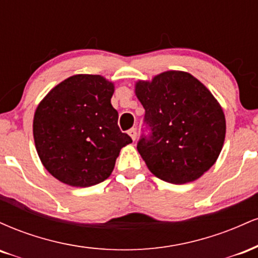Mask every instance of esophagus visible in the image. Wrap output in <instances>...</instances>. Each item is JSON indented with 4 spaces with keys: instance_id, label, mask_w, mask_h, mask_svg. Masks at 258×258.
<instances>
[{
    "instance_id": "obj_1",
    "label": "esophagus",
    "mask_w": 258,
    "mask_h": 258,
    "mask_svg": "<svg viewBox=\"0 0 258 258\" xmlns=\"http://www.w3.org/2000/svg\"><path fill=\"white\" fill-rule=\"evenodd\" d=\"M128 135H130V137H131L133 141H136V138H137V130L136 128H131L128 131Z\"/></svg>"
}]
</instances>
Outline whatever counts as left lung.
<instances>
[{
  "label": "left lung",
  "instance_id": "obj_1",
  "mask_svg": "<svg viewBox=\"0 0 258 258\" xmlns=\"http://www.w3.org/2000/svg\"><path fill=\"white\" fill-rule=\"evenodd\" d=\"M136 96L150 131L137 149L150 172L173 184L203 176L226 137V117L211 92L190 74L171 70L138 81Z\"/></svg>",
  "mask_w": 258,
  "mask_h": 258
}]
</instances>
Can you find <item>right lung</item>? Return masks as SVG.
<instances>
[{
	"label": "right lung",
	"mask_w": 258,
	"mask_h": 258,
	"mask_svg": "<svg viewBox=\"0 0 258 258\" xmlns=\"http://www.w3.org/2000/svg\"><path fill=\"white\" fill-rule=\"evenodd\" d=\"M114 84L100 75L70 76L49 91L35 111L32 132L44 168L72 186L110 176L121 148L132 143L117 126Z\"/></svg>",
	"instance_id": "obj_1"
}]
</instances>
